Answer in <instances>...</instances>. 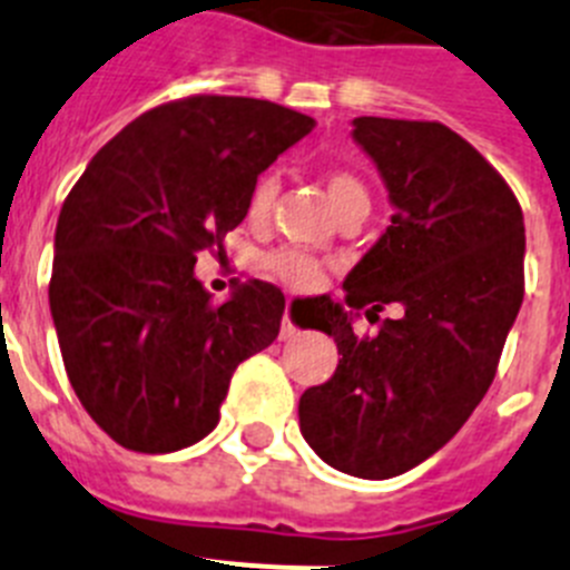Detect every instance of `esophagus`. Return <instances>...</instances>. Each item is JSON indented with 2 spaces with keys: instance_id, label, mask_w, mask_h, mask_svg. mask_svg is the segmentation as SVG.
Wrapping results in <instances>:
<instances>
[{
  "instance_id": "obj_1",
  "label": "esophagus",
  "mask_w": 570,
  "mask_h": 570,
  "mask_svg": "<svg viewBox=\"0 0 570 570\" xmlns=\"http://www.w3.org/2000/svg\"><path fill=\"white\" fill-rule=\"evenodd\" d=\"M296 336V328L291 325L288 320V311H285V316H282V328H279V340H294Z\"/></svg>"
}]
</instances>
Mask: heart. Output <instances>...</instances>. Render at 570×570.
Returning a JSON list of instances; mask_svg holds the SVG:
<instances>
[{"mask_svg":"<svg viewBox=\"0 0 570 570\" xmlns=\"http://www.w3.org/2000/svg\"><path fill=\"white\" fill-rule=\"evenodd\" d=\"M276 188H279V185H276L274 174L259 176V183H256L254 190H250V203H248L250 219L268 216L271 205H274L276 199ZM325 188H328V199L331 205H334L336 216L356 208V205H367L365 185H362L354 174H347V170H331L328 179H325ZM268 268L274 271L276 276H282L285 282H291L294 288H314L316 282H320V268H316V262L308 259V256L296 254V250H279V254H274L268 259Z\"/></svg>","mask_w":570,"mask_h":570,"instance_id":"heart-1","label":"heart"}]
</instances>
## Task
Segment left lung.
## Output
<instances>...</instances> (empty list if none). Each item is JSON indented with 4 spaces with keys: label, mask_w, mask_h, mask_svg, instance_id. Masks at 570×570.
<instances>
[{
    "label": "left lung",
    "mask_w": 570,
    "mask_h": 570,
    "mask_svg": "<svg viewBox=\"0 0 570 570\" xmlns=\"http://www.w3.org/2000/svg\"><path fill=\"white\" fill-rule=\"evenodd\" d=\"M354 142L391 199V225L322 296L311 328L334 336L340 365L299 396V431L322 462L391 480L436 454L491 387L525 291L517 196L476 148L440 122L356 116ZM401 314L356 337L362 307Z\"/></svg>",
    "instance_id": "left-lung-1"
}]
</instances>
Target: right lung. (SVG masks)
Wrapping results in <instances>:
<instances>
[{"instance_id": "obj_1", "label": "right lung", "mask_w": 570, "mask_h": 570, "mask_svg": "<svg viewBox=\"0 0 570 570\" xmlns=\"http://www.w3.org/2000/svg\"><path fill=\"white\" fill-rule=\"evenodd\" d=\"M314 125L248 97L159 105L119 130L65 199L50 316L79 402L128 451L170 454L208 436L236 365L279 334V288L248 279L214 305L194 265Z\"/></svg>"}]
</instances>
